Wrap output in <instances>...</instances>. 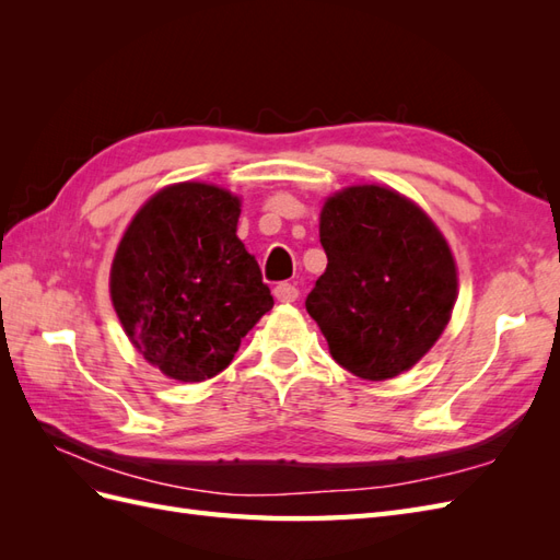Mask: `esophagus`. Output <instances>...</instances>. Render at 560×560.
<instances>
[{
	"mask_svg": "<svg viewBox=\"0 0 560 560\" xmlns=\"http://www.w3.org/2000/svg\"><path fill=\"white\" fill-rule=\"evenodd\" d=\"M273 294L280 303H294L299 299V287L292 282H280L273 290Z\"/></svg>",
	"mask_w": 560,
	"mask_h": 560,
	"instance_id": "esophagus-1",
	"label": "esophagus"
}]
</instances>
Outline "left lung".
I'll list each match as a JSON object with an SVG mask.
<instances>
[{"label": "left lung", "mask_w": 560, "mask_h": 560, "mask_svg": "<svg viewBox=\"0 0 560 560\" xmlns=\"http://www.w3.org/2000/svg\"><path fill=\"white\" fill-rule=\"evenodd\" d=\"M327 270L306 299L331 358L364 381L409 371L446 329L457 270L446 238L413 200L362 184L319 214Z\"/></svg>", "instance_id": "8db88e82"}]
</instances>
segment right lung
<instances>
[{
	"label": "right lung",
	"mask_w": 560,
	"mask_h": 560,
	"mask_svg": "<svg viewBox=\"0 0 560 560\" xmlns=\"http://www.w3.org/2000/svg\"><path fill=\"white\" fill-rule=\"evenodd\" d=\"M241 198L182 182L151 196L114 254L109 292L130 343L167 378L224 371L273 308L257 259L235 235Z\"/></svg>",
	"instance_id": "right-lung-1"
}]
</instances>
